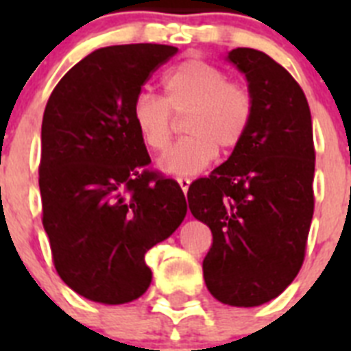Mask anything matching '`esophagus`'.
Instances as JSON below:
<instances>
[{"label":"esophagus","mask_w":351,"mask_h":351,"mask_svg":"<svg viewBox=\"0 0 351 351\" xmlns=\"http://www.w3.org/2000/svg\"><path fill=\"white\" fill-rule=\"evenodd\" d=\"M178 182H179V186H181V190L184 191V193H188V188H190V184H191L190 179H188V178H179Z\"/></svg>","instance_id":"esophagus-1"}]
</instances>
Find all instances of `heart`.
Segmentation results:
<instances>
[{
  "instance_id": "obj_1",
  "label": "heart",
  "mask_w": 351,
  "mask_h": 351,
  "mask_svg": "<svg viewBox=\"0 0 351 351\" xmlns=\"http://www.w3.org/2000/svg\"><path fill=\"white\" fill-rule=\"evenodd\" d=\"M165 98L141 93L132 105V119L141 141L154 153L169 147L173 114L184 116V133L161 158L170 176L186 178L202 172L221 153L243 144L255 116V96L250 86L230 80L223 68L191 58L172 68L163 79Z\"/></svg>"
}]
</instances>
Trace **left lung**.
I'll return each mask as SVG.
<instances>
[{
    "mask_svg": "<svg viewBox=\"0 0 351 351\" xmlns=\"http://www.w3.org/2000/svg\"><path fill=\"white\" fill-rule=\"evenodd\" d=\"M228 60L255 96L243 144L188 190L195 218L213 232L204 280L219 302L253 308L295 280L315 210V142L297 80L271 56L237 47Z\"/></svg>",
    "mask_w": 351,
    "mask_h": 351,
    "instance_id": "1",
    "label": "left lung"
}]
</instances>
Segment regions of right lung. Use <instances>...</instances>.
<instances>
[{
    "label": "right lung",
    "instance_id": "add662e5",
    "mask_svg": "<svg viewBox=\"0 0 351 351\" xmlns=\"http://www.w3.org/2000/svg\"><path fill=\"white\" fill-rule=\"evenodd\" d=\"M178 52L160 43L104 47L66 71L42 121L38 184L54 267L79 295L125 304L151 285L145 253L186 216L181 186L149 169L132 105Z\"/></svg>",
    "mask_w": 351,
    "mask_h": 351
}]
</instances>
